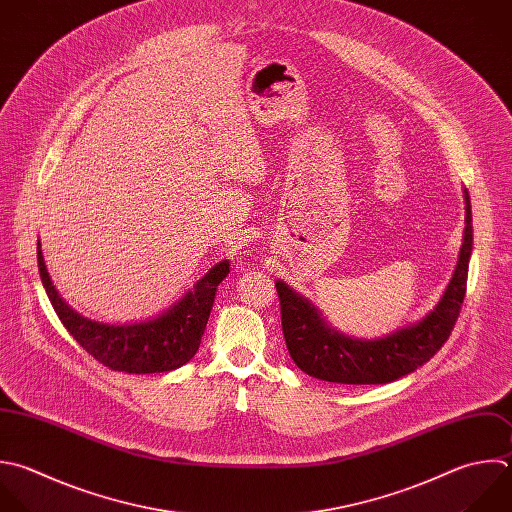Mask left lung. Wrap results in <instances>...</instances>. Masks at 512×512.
Here are the masks:
<instances>
[{"mask_svg": "<svg viewBox=\"0 0 512 512\" xmlns=\"http://www.w3.org/2000/svg\"><path fill=\"white\" fill-rule=\"evenodd\" d=\"M464 236L440 300L420 320L380 338H354L336 330L322 312L284 280H276L286 348L296 366L320 380L338 384H386L428 362L448 340L458 318L472 254V212L464 190Z\"/></svg>", "mask_w": 512, "mask_h": 512, "instance_id": "1", "label": "left lung"}]
</instances>
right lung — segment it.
Returning <instances> with one entry per match:
<instances>
[{"label":"right lung","mask_w":512,"mask_h":512,"mask_svg":"<svg viewBox=\"0 0 512 512\" xmlns=\"http://www.w3.org/2000/svg\"><path fill=\"white\" fill-rule=\"evenodd\" d=\"M38 266L48 298L76 342L104 366L130 374L170 372L190 362L208 324L216 290L230 274V262L220 260L194 288L158 316L140 322L106 324L78 314L60 296L46 268L40 242Z\"/></svg>","instance_id":"add662e5"}]
</instances>
